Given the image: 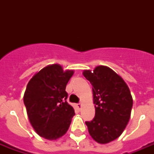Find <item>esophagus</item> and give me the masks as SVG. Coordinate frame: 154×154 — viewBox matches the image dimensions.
<instances>
[{
	"instance_id": "esophagus-1",
	"label": "esophagus",
	"mask_w": 154,
	"mask_h": 154,
	"mask_svg": "<svg viewBox=\"0 0 154 154\" xmlns=\"http://www.w3.org/2000/svg\"><path fill=\"white\" fill-rule=\"evenodd\" d=\"M82 103H78V104L77 105V107L79 109H82Z\"/></svg>"
}]
</instances>
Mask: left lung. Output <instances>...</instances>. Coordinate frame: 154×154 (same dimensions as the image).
I'll list each match as a JSON object with an SVG mask.
<instances>
[{
	"label": "left lung",
	"instance_id": "8db88e82",
	"mask_svg": "<svg viewBox=\"0 0 154 154\" xmlns=\"http://www.w3.org/2000/svg\"><path fill=\"white\" fill-rule=\"evenodd\" d=\"M84 77L93 86L95 117L85 122L90 136L106 144L121 136L130 118L133 98L124 80L110 68L97 66L84 70Z\"/></svg>",
	"mask_w": 154,
	"mask_h": 154
}]
</instances>
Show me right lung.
<instances>
[{"label": "right lung", "mask_w": 154, "mask_h": 154, "mask_svg": "<svg viewBox=\"0 0 154 154\" xmlns=\"http://www.w3.org/2000/svg\"><path fill=\"white\" fill-rule=\"evenodd\" d=\"M73 70L64 71L58 64L48 65L30 79L24 94L29 122L39 136L56 140L66 134L75 115L66 101V85Z\"/></svg>", "instance_id": "add662e5"}]
</instances>
